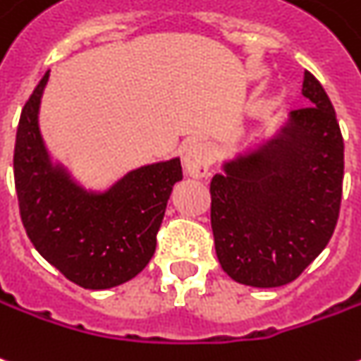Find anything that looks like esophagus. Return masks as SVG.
<instances>
[{
	"instance_id": "esophagus-1",
	"label": "esophagus",
	"mask_w": 361,
	"mask_h": 361,
	"mask_svg": "<svg viewBox=\"0 0 361 361\" xmlns=\"http://www.w3.org/2000/svg\"><path fill=\"white\" fill-rule=\"evenodd\" d=\"M183 162H185V170L189 176L193 178H205L209 173V168L213 164L211 152L203 142H193L185 148L183 152Z\"/></svg>"
}]
</instances>
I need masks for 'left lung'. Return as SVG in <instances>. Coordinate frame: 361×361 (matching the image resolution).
<instances>
[{"instance_id": "1", "label": "left lung", "mask_w": 361, "mask_h": 361, "mask_svg": "<svg viewBox=\"0 0 361 361\" xmlns=\"http://www.w3.org/2000/svg\"><path fill=\"white\" fill-rule=\"evenodd\" d=\"M311 105L283 137L224 164L211 180V228L221 268L252 287L286 286L332 238L344 180V138L321 82L305 72Z\"/></svg>"}]
</instances>
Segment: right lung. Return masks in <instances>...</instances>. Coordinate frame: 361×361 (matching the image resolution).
Returning a JSON list of instances; mask_svg holds the SVG:
<instances>
[{"mask_svg":"<svg viewBox=\"0 0 361 361\" xmlns=\"http://www.w3.org/2000/svg\"><path fill=\"white\" fill-rule=\"evenodd\" d=\"M49 72L23 107L13 172L19 213L27 236L42 258L84 289H109L138 276L156 250L166 205L180 160L130 172L115 188L92 195L64 173L52 172L37 113Z\"/></svg>","mask_w":361,"mask_h":361,"instance_id":"1","label":"right lung"}]
</instances>
